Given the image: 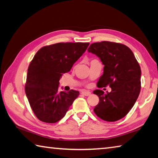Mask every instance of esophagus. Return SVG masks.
<instances>
[{
	"label": "esophagus",
	"instance_id": "esophagus-1",
	"mask_svg": "<svg viewBox=\"0 0 158 158\" xmlns=\"http://www.w3.org/2000/svg\"><path fill=\"white\" fill-rule=\"evenodd\" d=\"M82 94L85 96H89L91 95V92H88V91H83V92H82Z\"/></svg>",
	"mask_w": 158,
	"mask_h": 158
}]
</instances>
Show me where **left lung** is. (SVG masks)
<instances>
[{"label":"left lung","mask_w":158,"mask_h":158,"mask_svg":"<svg viewBox=\"0 0 158 158\" xmlns=\"http://www.w3.org/2000/svg\"><path fill=\"white\" fill-rule=\"evenodd\" d=\"M88 52L100 58L103 74L97 82L98 88L111 87V92H93L99 98L94 112L101 119L113 122L123 118L136 102L141 89V69L133 52L122 44L101 41L93 43Z\"/></svg>","instance_id":"left-lung-1"}]
</instances>
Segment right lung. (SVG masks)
<instances>
[{
  "mask_svg": "<svg viewBox=\"0 0 158 158\" xmlns=\"http://www.w3.org/2000/svg\"><path fill=\"white\" fill-rule=\"evenodd\" d=\"M89 43H57L44 46L30 62L25 92L38 119L56 123L64 117L78 91L59 92L60 80L86 51Z\"/></svg>",
  "mask_w": 158,
  "mask_h": 158,
  "instance_id": "right-lung-1",
  "label": "right lung"
}]
</instances>
